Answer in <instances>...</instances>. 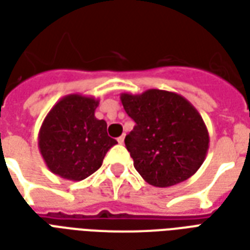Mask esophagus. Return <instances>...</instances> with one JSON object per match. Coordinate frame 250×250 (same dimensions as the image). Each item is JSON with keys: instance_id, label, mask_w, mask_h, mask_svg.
I'll return each instance as SVG.
<instances>
[{"instance_id": "1", "label": "esophagus", "mask_w": 250, "mask_h": 250, "mask_svg": "<svg viewBox=\"0 0 250 250\" xmlns=\"http://www.w3.org/2000/svg\"><path fill=\"white\" fill-rule=\"evenodd\" d=\"M118 143H119V145H123V143H125V135H122L118 138Z\"/></svg>"}]
</instances>
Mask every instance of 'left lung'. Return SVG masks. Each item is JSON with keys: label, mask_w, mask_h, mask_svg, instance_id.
I'll use <instances>...</instances> for the list:
<instances>
[{"label": "left lung", "mask_w": 250, "mask_h": 250, "mask_svg": "<svg viewBox=\"0 0 250 250\" xmlns=\"http://www.w3.org/2000/svg\"><path fill=\"white\" fill-rule=\"evenodd\" d=\"M120 100L135 122L125 147L147 184L168 188L197 173L209 148V132L193 104L163 89L125 92Z\"/></svg>", "instance_id": "obj_1"}]
</instances>
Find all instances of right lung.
<instances>
[{
    "instance_id": "right-lung-1",
    "label": "right lung",
    "mask_w": 250,
    "mask_h": 250,
    "mask_svg": "<svg viewBox=\"0 0 250 250\" xmlns=\"http://www.w3.org/2000/svg\"><path fill=\"white\" fill-rule=\"evenodd\" d=\"M98 99L66 95L48 112L39 132V148L52 173L83 181L98 170L118 142L107 134L105 120L95 118Z\"/></svg>"
}]
</instances>
